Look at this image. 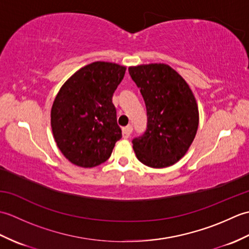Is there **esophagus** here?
Here are the masks:
<instances>
[{
	"label": "esophagus",
	"mask_w": 249,
	"mask_h": 249,
	"mask_svg": "<svg viewBox=\"0 0 249 249\" xmlns=\"http://www.w3.org/2000/svg\"><path fill=\"white\" fill-rule=\"evenodd\" d=\"M131 133H133V126H131V125L126 126V127H124L123 129H122V134H123V138H125V139L129 138Z\"/></svg>",
	"instance_id": "esophagus-1"
}]
</instances>
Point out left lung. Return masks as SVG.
<instances>
[{"label": "left lung", "instance_id": "left-lung-1", "mask_svg": "<svg viewBox=\"0 0 249 249\" xmlns=\"http://www.w3.org/2000/svg\"><path fill=\"white\" fill-rule=\"evenodd\" d=\"M128 71L147 115L144 134L133 140L136 156L147 167L172 166L186 154L197 134L199 111L192 89L167 64L130 66Z\"/></svg>", "mask_w": 249, "mask_h": 249}]
</instances>
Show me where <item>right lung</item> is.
<instances>
[{"label": "right lung", "instance_id": "add662e5", "mask_svg": "<svg viewBox=\"0 0 249 249\" xmlns=\"http://www.w3.org/2000/svg\"><path fill=\"white\" fill-rule=\"evenodd\" d=\"M125 71L115 63L94 62L73 73L57 93L51 108L52 133L73 165H100L122 138L112 96Z\"/></svg>", "mask_w": 249, "mask_h": 249}]
</instances>
